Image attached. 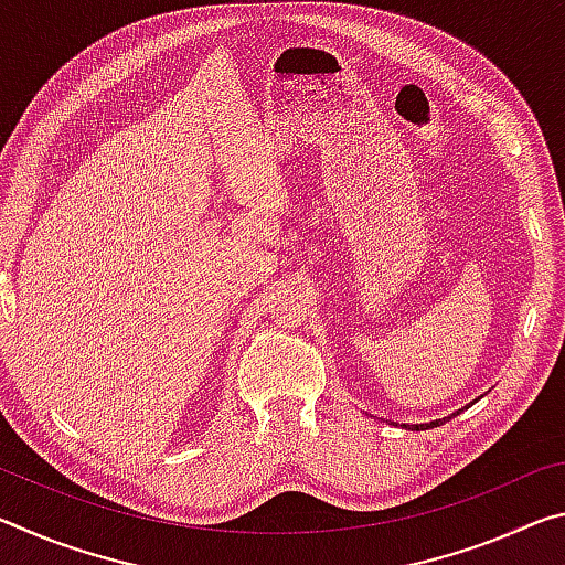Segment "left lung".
Returning <instances> with one entry per match:
<instances>
[{
	"instance_id": "left-lung-1",
	"label": "left lung",
	"mask_w": 565,
	"mask_h": 565,
	"mask_svg": "<svg viewBox=\"0 0 565 565\" xmlns=\"http://www.w3.org/2000/svg\"><path fill=\"white\" fill-rule=\"evenodd\" d=\"M471 404H473V401H471ZM466 408H468V406H466ZM458 411H461V408H458ZM458 411H456V414H458ZM456 414L444 416V418H436V420H428V424H404V428H408V431H426V428H436V426L446 424V420L454 418Z\"/></svg>"
}]
</instances>
